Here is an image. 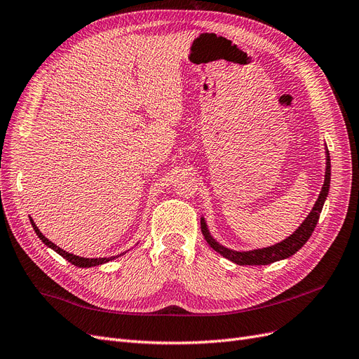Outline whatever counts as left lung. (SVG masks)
Returning a JSON list of instances; mask_svg holds the SVG:
<instances>
[{"label": "left lung", "instance_id": "left-lung-1", "mask_svg": "<svg viewBox=\"0 0 359 359\" xmlns=\"http://www.w3.org/2000/svg\"><path fill=\"white\" fill-rule=\"evenodd\" d=\"M330 180H331V164H330V154L327 149L325 180H323V187L318 196V201L315 203L313 209H311V212L309 213V216L306 217V221L302 224V226H299L292 236H289L286 240L277 243V245H274V246L250 250V252L229 250L215 241V238L209 234V229H207L204 219H201V233L212 249H215L217 253H221L222 257H225L226 259L233 261L238 265H267V264H271L276 261L289 258L306 245V241L310 238L311 233L315 231L316 224L319 221L320 212H322L323 203H325L328 191H330Z\"/></svg>", "mask_w": 359, "mask_h": 359}]
</instances>
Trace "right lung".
Masks as SVG:
<instances>
[{"instance_id":"obj_1","label":"right lung","mask_w":359,"mask_h":359,"mask_svg":"<svg viewBox=\"0 0 359 359\" xmlns=\"http://www.w3.org/2000/svg\"><path fill=\"white\" fill-rule=\"evenodd\" d=\"M29 221H31V225H32L34 231H36V234L40 237V240L44 243V245L49 246L50 249H53L56 253H60V255H61L62 258H65L68 262H72L73 265H76V267H83V269H86V267H95V265H101V264H104V262H109V261L114 259V257H111V258H82V257H76V255H73V253H68V252H65L64 249H61V248H57L56 245H53L52 241H49L48 238H46V237L40 233V229L37 228L36 224H34L32 219H29ZM118 257H119V255H118Z\"/></svg>"}]
</instances>
